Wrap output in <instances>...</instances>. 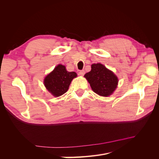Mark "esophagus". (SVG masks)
Returning a JSON list of instances; mask_svg holds the SVG:
<instances>
[{
    "label": "esophagus",
    "instance_id": "1",
    "mask_svg": "<svg viewBox=\"0 0 159 159\" xmlns=\"http://www.w3.org/2000/svg\"><path fill=\"white\" fill-rule=\"evenodd\" d=\"M85 74V71L84 70H81L79 71V75H84Z\"/></svg>",
    "mask_w": 159,
    "mask_h": 159
}]
</instances>
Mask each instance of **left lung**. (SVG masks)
Listing matches in <instances>:
<instances>
[{
  "label": "left lung",
  "mask_w": 159,
  "mask_h": 159,
  "mask_svg": "<svg viewBox=\"0 0 159 159\" xmlns=\"http://www.w3.org/2000/svg\"><path fill=\"white\" fill-rule=\"evenodd\" d=\"M84 77L94 92L103 97L112 94L118 84L117 77L102 64L91 65V71Z\"/></svg>",
  "instance_id": "1"
}]
</instances>
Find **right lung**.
Here are the masks:
<instances>
[{
  "instance_id": "obj_1",
  "label": "right lung",
  "mask_w": 159,
  "mask_h": 159,
  "mask_svg": "<svg viewBox=\"0 0 159 159\" xmlns=\"http://www.w3.org/2000/svg\"><path fill=\"white\" fill-rule=\"evenodd\" d=\"M77 76L74 71H68L63 65L57 66L44 79V85L54 97H59L68 91L71 81Z\"/></svg>"
}]
</instances>
